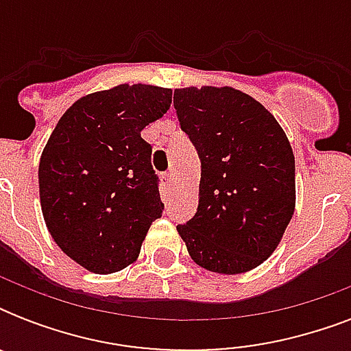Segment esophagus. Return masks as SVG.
<instances>
[{
	"label": "esophagus",
	"mask_w": 351,
	"mask_h": 351,
	"mask_svg": "<svg viewBox=\"0 0 351 351\" xmlns=\"http://www.w3.org/2000/svg\"><path fill=\"white\" fill-rule=\"evenodd\" d=\"M164 182H165V186L171 187V186H173V182H175V175H173V173H165Z\"/></svg>",
	"instance_id": "1"
}]
</instances>
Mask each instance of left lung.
I'll return each instance as SVG.
<instances>
[{"instance_id":"obj_1","label":"left lung","mask_w":351,"mask_h":351,"mask_svg":"<svg viewBox=\"0 0 351 351\" xmlns=\"http://www.w3.org/2000/svg\"><path fill=\"white\" fill-rule=\"evenodd\" d=\"M176 117L200 158L198 208L176 226L209 271H250L282 239L295 211V158L282 127L231 87L175 90Z\"/></svg>"}]
</instances>
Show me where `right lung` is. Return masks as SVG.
Instances as JSON below:
<instances>
[{
	"label": "right lung",
	"instance_id": "1",
	"mask_svg": "<svg viewBox=\"0 0 351 351\" xmlns=\"http://www.w3.org/2000/svg\"><path fill=\"white\" fill-rule=\"evenodd\" d=\"M171 89L118 85L80 98L60 118L38 169L49 233L93 273H114L136 261L162 217L153 147L140 136L171 107Z\"/></svg>",
	"mask_w": 351,
	"mask_h": 351
}]
</instances>
